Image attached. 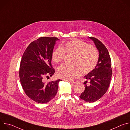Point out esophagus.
Instances as JSON below:
<instances>
[{
	"label": "esophagus",
	"mask_w": 130,
	"mask_h": 130,
	"mask_svg": "<svg viewBox=\"0 0 130 130\" xmlns=\"http://www.w3.org/2000/svg\"><path fill=\"white\" fill-rule=\"evenodd\" d=\"M67 81H68V82H69V83H70L71 84H75V83H76L77 82V81H75V80H74V81H68L67 80Z\"/></svg>",
	"instance_id": "1"
}]
</instances>
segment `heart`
I'll list each match as a JSON object with an SVG mask.
<instances>
[{"mask_svg":"<svg viewBox=\"0 0 130 130\" xmlns=\"http://www.w3.org/2000/svg\"><path fill=\"white\" fill-rule=\"evenodd\" d=\"M66 54L72 55L71 65L64 64L58 68V76L62 79L71 80L81 74H87L96 66L99 60V53L94 47L79 40H74L62 44L54 49L51 54L52 61L58 64Z\"/></svg>","mask_w":130,"mask_h":130,"instance_id":"1","label":"heart"}]
</instances>
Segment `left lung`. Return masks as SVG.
<instances>
[{"instance_id": "left-lung-1", "label": "left lung", "mask_w": 130, "mask_h": 130, "mask_svg": "<svg viewBox=\"0 0 130 130\" xmlns=\"http://www.w3.org/2000/svg\"><path fill=\"white\" fill-rule=\"evenodd\" d=\"M99 51V57L95 68L84 76L85 88L80 98L87 102H94L100 99L107 90L112 77V69L109 52L101 42L90 37Z\"/></svg>"}]
</instances>
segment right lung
Instances as JSON below:
<instances>
[{
	"instance_id": "obj_1",
	"label": "right lung",
	"mask_w": 130,
	"mask_h": 130,
	"mask_svg": "<svg viewBox=\"0 0 130 130\" xmlns=\"http://www.w3.org/2000/svg\"><path fill=\"white\" fill-rule=\"evenodd\" d=\"M57 38L41 37L31 42L21 61L19 75L26 94L33 101L45 103L56 95L58 79L45 82V77H51L55 70L51 65V54Z\"/></svg>"
}]
</instances>
